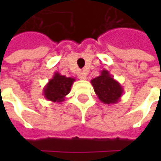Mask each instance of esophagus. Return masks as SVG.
Listing matches in <instances>:
<instances>
[{"label":"esophagus","instance_id":"1","mask_svg":"<svg viewBox=\"0 0 161 161\" xmlns=\"http://www.w3.org/2000/svg\"><path fill=\"white\" fill-rule=\"evenodd\" d=\"M78 78L81 80H85L86 79V73L84 71H81L80 73L78 74Z\"/></svg>","mask_w":161,"mask_h":161}]
</instances>
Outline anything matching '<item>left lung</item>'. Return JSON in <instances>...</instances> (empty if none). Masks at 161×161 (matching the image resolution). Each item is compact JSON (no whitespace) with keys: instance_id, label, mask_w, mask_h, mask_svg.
<instances>
[{"instance_id":"obj_1","label":"left lung","mask_w":161,"mask_h":161,"mask_svg":"<svg viewBox=\"0 0 161 161\" xmlns=\"http://www.w3.org/2000/svg\"><path fill=\"white\" fill-rule=\"evenodd\" d=\"M99 100L105 104H115L120 101L123 94V88L112 77L109 71L103 70L98 77L91 81Z\"/></svg>"}]
</instances>
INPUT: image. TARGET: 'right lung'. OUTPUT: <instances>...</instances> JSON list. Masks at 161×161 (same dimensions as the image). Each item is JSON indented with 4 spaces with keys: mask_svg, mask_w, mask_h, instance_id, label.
Segmentation results:
<instances>
[{
    "mask_svg": "<svg viewBox=\"0 0 161 161\" xmlns=\"http://www.w3.org/2000/svg\"><path fill=\"white\" fill-rule=\"evenodd\" d=\"M76 81L74 77H67L58 72H55L53 78L43 89V95L46 100L54 103H62L70 93V88Z\"/></svg>",
    "mask_w": 161,
    "mask_h": 161,
    "instance_id": "add662e5",
    "label": "right lung"
}]
</instances>
